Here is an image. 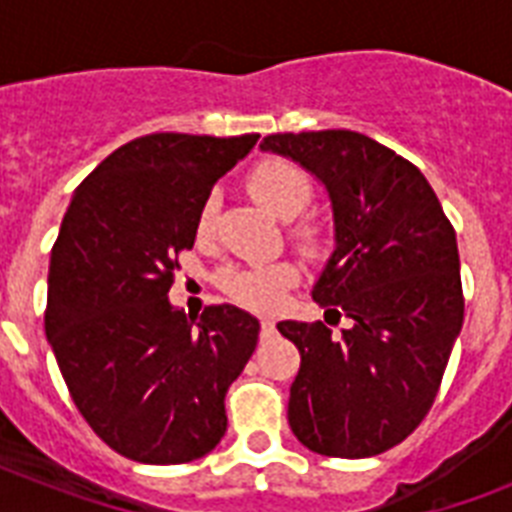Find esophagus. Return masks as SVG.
Instances as JSON below:
<instances>
[{"label":"esophagus","mask_w":512,"mask_h":512,"mask_svg":"<svg viewBox=\"0 0 512 512\" xmlns=\"http://www.w3.org/2000/svg\"><path fill=\"white\" fill-rule=\"evenodd\" d=\"M273 332H276V324H273L271 319H263V321H260V335H263V337H271Z\"/></svg>","instance_id":"obj_1"}]
</instances>
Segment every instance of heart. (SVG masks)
Returning a JSON list of instances; mask_svg holds the SVG:
<instances>
[{
	"mask_svg": "<svg viewBox=\"0 0 512 512\" xmlns=\"http://www.w3.org/2000/svg\"><path fill=\"white\" fill-rule=\"evenodd\" d=\"M247 188L271 215L289 220L297 217L308 207L313 196L311 177L305 175L303 167L287 159H265L255 164L247 175ZM217 212V196H207L201 201L199 217H196V233L207 236L212 231ZM297 244L308 252H316L324 241L321 225L300 223L295 228ZM297 281L295 265L289 263H271L257 265V268H223L217 273V284L225 295L236 300L244 308L252 311H273L284 297V289L292 287Z\"/></svg>",
	"mask_w": 512,
	"mask_h": 512,
	"instance_id": "heart-1",
	"label": "heart"
}]
</instances>
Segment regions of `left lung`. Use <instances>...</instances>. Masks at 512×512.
<instances>
[{"label":"left lung","mask_w":512,"mask_h":512,"mask_svg":"<svg viewBox=\"0 0 512 512\" xmlns=\"http://www.w3.org/2000/svg\"><path fill=\"white\" fill-rule=\"evenodd\" d=\"M265 151L289 156L327 185L335 252L313 300L337 321H281L300 350L289 428L311 452L374 457L425 420L462 329L457 236L412 162L350 130L281 132Z\"/></svg>","instance_id":"1"}]
</instances>
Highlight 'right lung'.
I'll return each instance as SVG.
<instances>
[{"instance_id":"1","label":"right lung","mask_w":512,"mask_h":512,"mask_svg":"<svg viewBox=\"0 0 512 512\" xmlns=\"http://www.w3.org/2000/svg\"><path fill=\"white\" fill-rule=\"evenodd\" d=\"M257 138H135L68 204L44 332L79 414L127 460L180 465L225 436V393L255 353L260 324L228 303L191 319L167 292L177 255L196 239L201 201Z\"/></svg>"}]
</instances>
